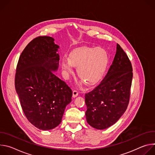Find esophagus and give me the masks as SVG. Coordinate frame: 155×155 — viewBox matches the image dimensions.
<instances>
[{
	"label": "esophagus",
	"instance_id": "esophagus-1",
	"mask_svg": "<svg viewBox=\"0 0 155 155\" xmlns=\"http://www.w3.org/2000/svg\"><path fill=\"white\" fill-rule=\"evenodd\" d=\"M78 92L77 91H76V90H74L73 91V97H76L78 96Z\"/></svg>",
	"mask_w": 155,
	"mask_h": 155
}]
</instances>
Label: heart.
Listing matches in <instances>:
<instances>
[{"mask_svg":"<svg viewBox=\"0 0 155 155\" xmlns=\"http://www.w3.org/2000/svg\"><path fill=\"white\" fill-rule=\"evenodd\" d=\"M109 64L107 51L101 47H81L74 49L61 64L65 77L74 73L77 68L78 75L89 85L99 82L105 75Z\"/></svg>","mask_w":155,"mask_h":155,"instance_id":"heart-1","label":"heart"}]
</instances>
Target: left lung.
I'll use <instances>...</instances> for the list:
<instances>
[{
    "label": "left lung",
    "instance_id": "8db88e82",
    "mask_svg": "<svg viewBox=\"0 0 155 155\" xmlns=\"http://www.w3.org/2000/svg\"><path fill=\"white\" fill-rule=\"evenodd\" d=\"M131 63L117 44L112 64L104 80L92 91L85 94L87 123L102 130L116 123L127 107L132 80Z\"/></svg>",
    "mask_w": 155,
    "mask_h": 155
}]
</instances>
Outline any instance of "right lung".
Masks as SVG:
<instances>
[{"instance_id": "right-lung-1", "label": "right lung", "mask_w": 155, "mask_h": 155, "mask_svg": "<svg viewBox=\"0 0 155 155\" xmlns=\"http://www.w3.org/2000/svg\"><path fill=\"white\" fill-rule=\"evenodd\" d=\"M48 36L32 40L22 52L17 65L15 89L29 121L48 130L61 122L72 91L54 74L59 68V47Z\"/></svg>"}]
</instances>
